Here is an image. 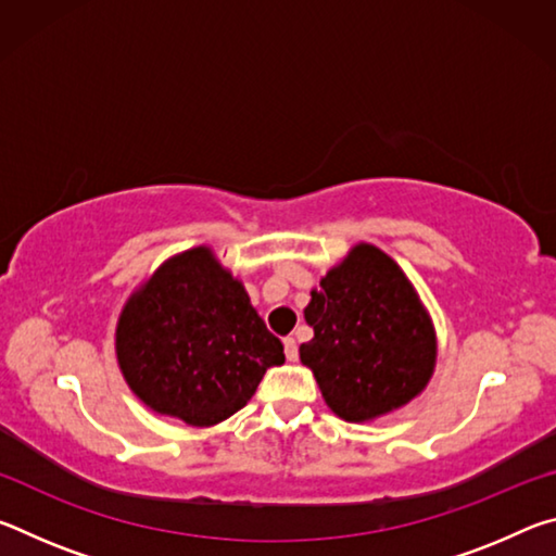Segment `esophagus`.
I'll use <instances>...</instances> for the list:
<instances>
[{"mask_svg":"<svg viewBox=\"0 0 556 556\" xmlns=\"http://www.w3.org/2000/svg\"><path fill=\"white\" fill-rule=\"evenodd\" d=\"M285 355H287V361H291V363H294L299 357V345H296L294 338H285Z\"/></svg>","mask_w":556,"mask_h":556,"instance_id":"esophagus-1","label":"esophagus"}]
</instances>
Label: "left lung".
<instances>
[{
	"mask_svg": "<svg viewBox=\"0 0 556 556\" xmlns=\"http://www.w3.org/2000/svg\"><path fill=\"white\" fill-rule=\"evenodd\" d=\"M314 338L299 355L331 412L370 421L427 388L437 333L397 262L361 242L321 279L304 308Z\"/></svg>",
	"mask_w": 556,
	"mask_h": 556,
	"instance_id": "8db88e82",
	"label": "left lung"
}]
</instances>
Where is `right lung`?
<instances>
[{
	"label": "right lung",
	"instance_id": "1",
	"mask_svg": "<svg viewBox=\"0 0 556 556\" xmlns=\"http://www.w3.org/2000/svg\"><path fill=\"white\" fill-rule=\"evenodd\" d=\"M115 351L149 409L213 427L242 409L285 345L211 248L166 260L122 308Z\"/></svg>",
	"mask_w": 556,
	"mask_h": 556
}]
</instances>
